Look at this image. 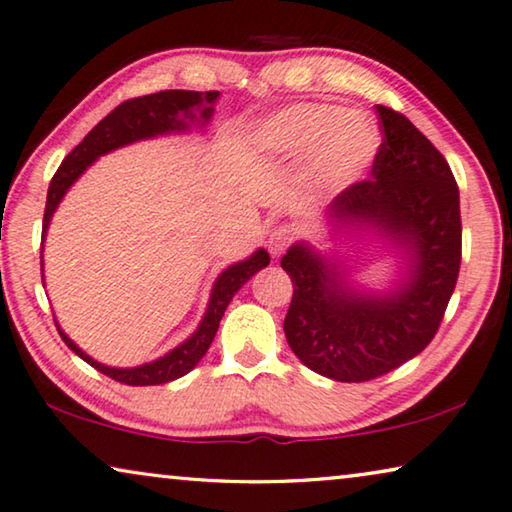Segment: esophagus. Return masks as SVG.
Instances as JSON below:
<instances>
[{"mask_svg": "<svg viewBox=\"0 0 512 512\" xmlns=\"http://www.w3.org/2000/svg\"><path fill=\"white\" fill-rule=\"evenodd\" d=\"M290 242H293V229L286 224L274 226L270 235H267V249H270L272 256H281L283 251L288 249Z\"/></svg>", "mask_w": 512, "mask_h": 512, "instance_id": "esophagus-1", "label": "esophagus"}]
</instances>
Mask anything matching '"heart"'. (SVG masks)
<instances>
[{"label": "heart", "instance_id": "heart-1", "mask_svg": "<svg viewBox=\"0 0 512 512\" xmlns=\"http://www.w3.org/2000/svg\"><path fill=\"white\" fill-rule=\"evenodd\" d=\"M258 151L274 157H304L322 192H338L366 174L380 137L371 123L334 105H295L270 116L254 132Z\"/></svg>", "mask_w": 512, "mask_h": 512}]
</instances>
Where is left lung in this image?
I'll return each mask as SVG.
<instances>
[{
	"label": "left lung",
	"mask_w": 512,
	"mask_h": 512,
	"mask_svg": "<svg viewBox=\"0 0 512 512\" xmlns=\"http://www.w3.org/2000/svg\"><path fill=\"white\" fill-rule=\"evenodd\" d=\"M382 144L371 180L325 210L332 235L375 231L405 258L387 293H366L341 263L297 242L281 258L293 281L283 320L290 350L336 382H368L419 355L437 334L462 258L460 192L444 155L403 114L377 105Z\"/></svg>",
	"instance_id": "8db88e82"
}]
</instances>
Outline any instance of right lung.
Instances as JSON below:
<instances>
[{
  "label": "right lung",
  "instance_id": "1",
  "mask_svg": "<svg viewBox=\"0 0 512 512\" xmlns=\"http://www.w3.org/2000/svg\"><path fill=\"white\" fill-rule=\"evenodd\" d=\"M219 98V91H160L151 93V96H141L121 102L114 112H109L89 135H86L73 151L66 155L61 167L54 174L50 190H47L45 201V215H43V238L50 226V219L54 210L64 199L70 185L80 178L100 155L116 148L135 144L141 139H153L160 135H169V132H185L190 125L203 128L210 121L212 112H215V102ZM270 263V254L265 249H256L254 254L245 261L233 263L231 267L219 274L215 286H212L210 302L203 316L201 325L196 332L174 348L167 355L151 361V364H141L135 368H112L100 364V361L91 359L84 350L70 341V338L61 332L59 322H54L59 329L61 338L77 357L84 359L86 364L96 368V371L105 373L112 380L121 384H130V387H151V384H164L171 380H178L192 371L206 355L212 338L217 334L219 320H222L226 306L233 300V295L245 286V283L254 277L258 270H263Z\"/></svg>",
  "mask_w": 512,
  "mask_h": 512
}]
</instances>
